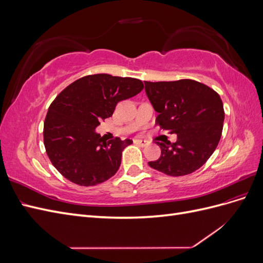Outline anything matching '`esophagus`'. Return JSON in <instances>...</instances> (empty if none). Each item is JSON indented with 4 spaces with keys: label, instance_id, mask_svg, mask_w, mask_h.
<instances>
[{
    "label": "esophagus",
    "instance_id": "obj_1",
    "mask_svg": "<svg viewBox=\"0 0 263 263\" xmlns=\"http://www.w3.org/2000/svg\"><path fill=\"white\" fill-rule=\"evenodd\" d=\"M134 141H135V144H136V145H139V146H141V147H145V146H147V145H148V141H147V140L135 139Z\"/></svg>",
    "mask_w": 263,
    "mask_h": 263
}]
</instances>
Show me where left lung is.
<instances>
[{"instance_id": "8db88e82", "label": "left lung", "mask_w": 263, "mask_h": 263, "mask_svg": "<svg viewBox=\"0 0 263 263\" xmlns=\"http://www.w3.org/2000/svg\"><path fill=\"white\" fill-rule=\"evenodd\" d=\"M145 91L158 113L156 124L178 137L176 142L158 141L161 156L148 164L171 177L200 169L221 136L225 113L219 95L210 86L190 79L145 81Z\"/></svg>"}]
</instances>
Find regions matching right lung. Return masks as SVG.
<instances>
[{
  "label": "right lung",
  "mask_w": 263,
  "mask_h": 263,
  "mask_svg": "<svg viewBox=\"0 0 263 263\" xmlns=\"http://www.w3.org/2000/svg\"><path fill=\"white\" fill-rule=\"evenodd\" d=\"M138 79L106 73L83 77L58 94L44 123V144L51 163L63 177L81 186L112 178L122 151L133 140H104L95 132L100 121L112 116L116 104L137 95Z\"/></svg>",
  "instance_id": "obj_1"
}]
</instances>
